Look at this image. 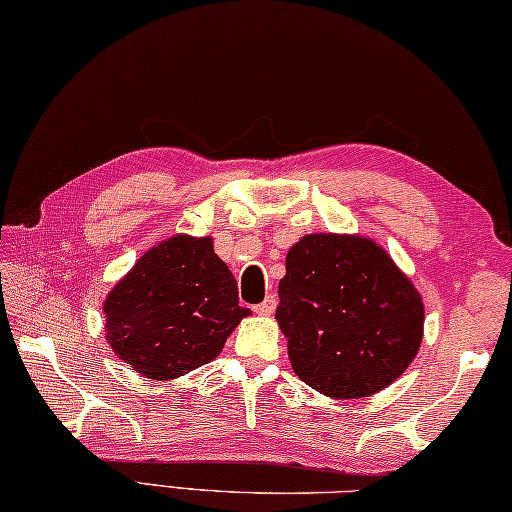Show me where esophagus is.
Instances as JSON below:
<instances>
[{"mask_svg": "<svg viewBox=\"0 0 512 512\" xmlns=\"http://www.w3.org/2000/svg\"><path fill=\"white\" fill-rule=\"evenodd\" d=\"M274 309H276V298L274 296H267L263 302H260V305L254 307L258 316H271V314H274Z\"/></svg>", "mask_w": 512, "mask_h": 512, "instance_id": "obj_1", "label": "esophagus"}]
</instances>
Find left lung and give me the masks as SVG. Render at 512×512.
Returning a JSON list of instances; mask_svg holds the SVG:
<instances>
[{"mask_svg": "<svg viewBox=\"0 0 512 512\" xmlns=\"http://www.w3.org/2000/svg\"><path fill=\"white\" fill-rule=\"evenodd\" d=\"M285 269L276 320L302 382L358 400L400 378L420 351L424 302L387 249L360 234H307Z\"/></svg>", "mask_w": 512, "mask_h": 512, "instance_id": "left-lung-1", "label": "left lung"}]
</instances>
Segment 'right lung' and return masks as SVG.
<instances>
[{"label":"right lung","instance_id":"1","mask_svg":"<svg viewBox=\"0 0 512 512\" xmlns=\"http://www.w3.org/2000/svg\"><path fill=\"white\" fill-rule=\"evenodd\" d=\"M106 340L150 380H176L223 351L249 309L214 238L174 234L150 247L103 302Z\"/></svg>","mask_w":512,"mask_h":512}]
</instances>
